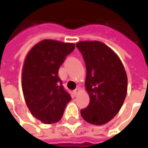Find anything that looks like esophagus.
I'll return each instance as SVG.
<instances>
[{
  "instance_id": "1",
  "label": "esophagus",
  "mask_w": 148,
  "mask_h": 148,
  "mask_svg": "<svg viewBox=\"0 0 148 148\" xmlns=\"http://www.w3.org/2000/svg\"><path fill=\"white\" fill-rule=\"evenodd\" d=\"M79 87H77L75 90H74V92H73V93H74V96H76L78 93H79Z\"/></svg>"
}]
</instances>
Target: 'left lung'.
<instances>
[{
	"instance_id": "obj_1",
	"label": "left lung",
	"mask_w": 148,
	"mask_h": 148,
	"mask_svg": "<svg viewBox=\"0 0 148 148\" xmlns=\"http://www.w3.org/2000/svg\"><path fill=\"white\" fill-rule=\"evenodd\" d=\"M86 63V88L90 96L88 106L80 110L85 121L103 125L120 110L127 94L128 79L116 54L99 41L76 44Z\"/></svg>"
}]
</instances>
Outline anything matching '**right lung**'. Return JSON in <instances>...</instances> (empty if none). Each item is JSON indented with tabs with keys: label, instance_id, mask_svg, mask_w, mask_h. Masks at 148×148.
<instances>
[{
	"label": "right lung",
	"instance_id": "obj_1",
	"mask_svg": "<svg viewBox=\"0 0 148 148\" xmlns=\"http://www.w3.org/2000/svg\"><path fill=\"white\" fill-rule=\"evenodd\" d=\"M75 48L74 44L46 39L26 56L22 71V90L31 113L45 124L62 117L70 94L58 76L61 65Z\"/></svg>",
	"mask_w": 148,
	"mask_h": 148
}]
</instances>
